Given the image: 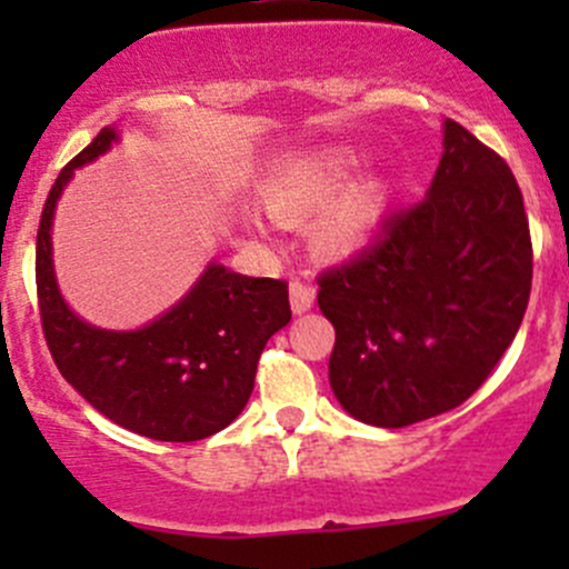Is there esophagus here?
Here are the masks:
<instances>
[{
    "instance_id": "obj_1",
    "label": "esophagus",
    "mask_w": 569,
    "mask_h": 569,
    "mask_svg": "<svg viewBox=\"0 0 569 569\" xmlns=\"http://www.w3.org/2000/svg\"><path fill=\"white\" fill-rule=\"evenodd\" d=\"M289 300H291V311L295 313H306L313 308V300H317V289L311 283H302V280H295L289 286Z\"/></svg>"
}]
</instances>
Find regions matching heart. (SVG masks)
Masks as SVG:
<instances>
[{
  "instance_id": "1",
  "label": "heart",
  "mask_w": 569,
  "mask_h": 569,
  "mask_svg": "<svg viewBox=\"0 0 569 569\" xmlns=\"http://www.w3.org/2000/svg\"><path fill=\"white\" fill-rule=\"evenodd\" d=\"M363 157L347 148L319 151L313 157L289 159L269 173L261 187L263 206L280 222H302L321 204L311 222V248L321 258H343L363 248L380 226L391 200V183L386 176H366L349 183Z\"/></svg>"
}]
</instances>
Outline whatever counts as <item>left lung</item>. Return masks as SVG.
I'll use <instances>...</instances> for the list:
<instances>
[{
	"label": "left lung",
	"mask_w": 569,
	"mask_h": 569,
	"mask_svg": "<svg viewBox=\"0 0 569 569\" xmlns=\"http://www.w3.org/2000/svg\"><path fill=\"white\" fill-rule=\"evenodd\" d=\"M531 237L509 164L455 120L427 198L393 211L375 244L319 274L336 327L330 388L371 427L460 407L518 336Z\"/></svg>",
	"instance_id": "obj_1"
}]
</instances>
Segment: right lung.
Masks as SVG:
<instances>
[{"mask_svg": "<svg viewBox=\"0 0 569 569\" xmlns=\"http://www.w3.org/2000/svg\"><path fill=\"white\" fill-rule=\"evenodd\" d=\"M118 142L104 126L57 176L36 248L43 336L60 375L101 416L164 443H192L226 429L248 405L258 358L289 325V283L248 278L211 261L198 283L140 330H101L62 300L51 263V220L73 170Z\"/></svg>", "mask_w": 569, "mask_h": 569, "instance_id": "1", "label": "right lung"}]
</instances>
